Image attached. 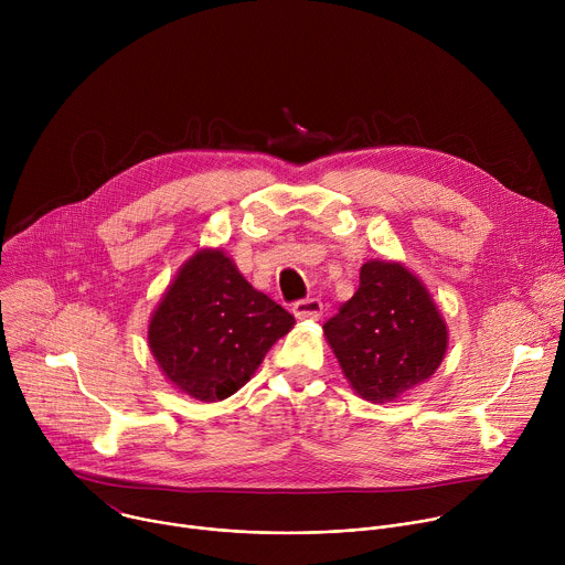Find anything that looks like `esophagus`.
<instances>
[{"mask_svg":"<svg viewBox=\"0 0 565 565\" xmlns=\"http://www.w3.org/2000/svg\"><path fill=\"white\" fill-rule=\"evenodd\" d=\"M321 310H324V303H321L317 297L299 299L292 303V312L297 319H319Z\"/></svg>","mask_w":565,"mask_h":565,"instance_id":"34e87169","label":"esophagus"}]
</instances>
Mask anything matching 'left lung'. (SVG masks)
Returning a JSON list of instances; mask_svg holds the SVG:
<instances>
[{"instance_id": "8db88e82", "label": "left lung", "mask_w": 565, "mask_h": 565, "mask_svg": "<svg viewBox=\"0 0 565 565\" xmlns=\"http://www.w3.org/2000/svg\"><path fill=\"white\" fill-rule=\"evenodd\" d=\"M353 391L391 402L429 380L447 351V324L425 284L397 262L371 259L360 288L324 324Z\"/></svg>"}]
</instances>
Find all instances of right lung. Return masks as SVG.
Wrapping results in <instances>:
<instances>
[{
    "instance_id": "add662e5",
    "label": "right lung",
    "mask_w": 565,
    "mask_h": 565,
    "mask_svg": "<svg viewBox=\"0 0 565 565\" xmlns=\"http://www.w3.org/2000/svg\"><path fill=\"white\" fill-rule=\"evenodd\" d=\"M295 317L255 290L223 250L183 264L149 319V349L183 393L225 399L244 386Z\"/></svg>"
}]
</instances>
